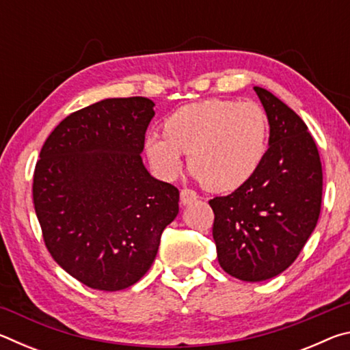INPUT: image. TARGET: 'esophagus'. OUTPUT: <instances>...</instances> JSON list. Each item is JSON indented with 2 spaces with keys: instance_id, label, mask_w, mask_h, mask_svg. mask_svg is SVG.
Segmentation results:
<instances>
[{
  "instance_id": "obj_1",
  "label": "esophagus",
  "mask_w": 350,
  "mask_h": 350,
  "mask_svg": "<svg viewBox=\"0 0 350 350\" xmlns=\"http://www.w3.org/2000/svg\"><path fill=\"white\" fill-rule=\"evenodd\" d=\"M196 199H198V193L194 191V189H189V188L180 189V204L188 205V204L194 202Z\"/></svg>"
}]
</instances>
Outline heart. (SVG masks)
<instances>
[{
  "mask_svg": "<svg viewBox=\"0 0 350 350\" xmlns=\"http://www.w3.org/2000/svg\"><path fill=\"white\" fill-rule=\"evenodd\" d=\"M269 146V122L253 102L206 98L182 106L163 122V134L145 139V152L162 179L189 168L211 191H234L252 179Z\"/></svg>",
  "mask_w": 350,
  "mask_h": 350,
  "instance_id": "obj_1",
  "label": "heart"
}]
</instances>
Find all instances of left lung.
<instances>
[{
	"label": "left lung",
	"mask_w": 350,
	"mask_h": 350,
	"mask_svg": "<svg viewBox=\"0 0 350 350\" xmlns=\"http://www.w3.org/2000/svg\"><path fill=\"white\" fill-rule=\"evenodd\" d=\"M254 91L267 112L269 150L250 180L208 202L219 264L250 282L293 264L317 227L323 198L321 159L303 118L267 90Z\"/></svg>",
	"instance_id": "8db88e82"
}]
</instances>
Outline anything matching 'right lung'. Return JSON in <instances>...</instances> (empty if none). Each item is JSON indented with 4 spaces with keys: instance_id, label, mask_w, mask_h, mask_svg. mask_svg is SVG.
<instances>
[{
    "instance_id": "add662e5",
    "label": "right lung",
    "mask_w": 350,
    "mask_h": 350,
    "mask_svg": "<svg viewBox=\"0 0 350 350\" xmlns=\"http://www.w3.org/2000/svg\"><path fill=\"white\" fill-rule=\"evenodd\" d=\"M152 106L128 97L75 111L49 134L35 165L44 245L91 288L116 292L137 282L179 213V189L154 179L140 157Z\"/></svg>"
}]
</instances>
